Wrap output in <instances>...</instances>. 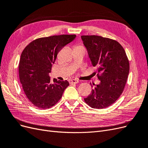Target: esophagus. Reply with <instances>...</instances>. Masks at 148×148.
Masks as SVG:
<instances>
[{"label":"esophagus","instance_id":"obj_1","mask_svg":"<svg viewBox=\"0 0 148 148\" xmlns=\"http://www.w3.org/2000/svg\"><path fill=\"white\" fill-rule=\"evenodd\" d=\"M78 83H79L78 80L76 79H73L69 80V83L70 84H77Z\"/></svg>","mask_w":148,"mask_h":148}]
</instances>
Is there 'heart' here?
Here are the masks:
<instances>
[{
    "label": "heart",
    "instance_id": "heart-1",
    "mask_svg": "<svg viewBox=\"0 0 148 148\" xmlns=\"http://www.w3.org/2000/svg\"><path fill=\"white\" fill-rule=\"evenodd\" d=\"M75 47H79V46H75Z\"/></svg>",
    "mask_w": 148,
    "mask_h": 148
}]
</instances>
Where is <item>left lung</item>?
<instances>
[{"mask_svg":"<svg viewBox=\"0 0 148 148\" xmlns=\"http://www.w3.org/2000/svg\"><path fill=\"white\" fill-rule=\"evenodd\" d=\"M81 38L101 81L84 100L92 108L104 109L114 104L123 91L130 70L128 57L115 40L96 35Z\"/></svg>","mask_w":148,"mask_h":148,"instance_id":"obj_1","label":"left lung"}]
</instances>
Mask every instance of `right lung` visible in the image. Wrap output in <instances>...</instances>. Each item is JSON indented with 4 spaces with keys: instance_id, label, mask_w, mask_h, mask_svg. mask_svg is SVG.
Listing matches in <instances>:
<instances>
[{
    "instance_id": "add662e5",
    "label": "right lung",
    "mask_w": 148,
    "mask_h": 148,
    "mask_svg": "<svg viewBox=\"0 0 148 148\" xmlns=\"http://www.w3.org/2000/svg\"><path fill=\"white\" fill-rule=\"evenodd\" d=\"M76 38L75 34H62L41 38L26 46L20 57L19 78L29 101L38 108L49 109L61 99L69 86L65 81H51L49 73L58 53Z\"/></svg>"
}]
</instances>
